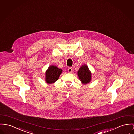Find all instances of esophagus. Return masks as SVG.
<instances>
[{"mask_svg":"<svg viewBox=\"0 0 134 134\" xmlns=\"http://www.w3.org/2000/svg\"><path fill=\"white\" fill-rule=\"evenodd\" d=\"M67 70H68V71L69 72V73H71L72 72V69L71 67H69V68H68V69H67Z\"/></svg>","mask_w":134,"mask_h":134,"instance_id":"esophagus-1","label":"esophagus"}]
</instances>
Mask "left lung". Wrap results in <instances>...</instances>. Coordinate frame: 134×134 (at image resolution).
Returning a JSON list of instances; mask_svg holds the SVG:
<instances>
[{
    "mask_svg": "<svg viewBox=\"0 0 134 134\" xmlns=\"http://www.w3.org/2000/svg\"><path fill=\"white\" fill-rule=\"evenodd\" d=\"M78 76L81 81L83 83H87L91 81V73L89 71L88 67L86 65H83L77 72Z\"/></svg>",
    "mask_w": 134,
    "mask_h": 134,
    "instance_id": "8db88e82",
    "label": "left lung"
}]
</instances>
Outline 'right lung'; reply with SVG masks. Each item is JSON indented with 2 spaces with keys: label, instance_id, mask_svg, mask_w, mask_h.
Returning <instances> with one entry per match:
<instances>
[{
  "label": "right lung",
  "instance_id": "add662e5",
  "mask_svg": "<svg viewBox=\"0 0 134 134\" xmlns=\"http://www.w3.org/2000/svg\"><path fill=\"white\" fill-rule=\"evenodd\" d=\"M62 71L61 69H59L56 66H50L46 72V82L48 83L55 82L58 80Z\"/></svg>",
  "mask_w": 134,
  "mask_h": 134
}]
</instances>
